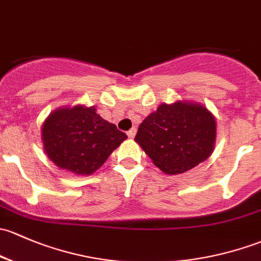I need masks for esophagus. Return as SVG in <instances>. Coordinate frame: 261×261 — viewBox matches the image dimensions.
<instances>
[{
  "mask_svg": "<svg viewBox=\"0 0 261 261\" xmlns=\"http://www.w3.org/2000/svg\"><path fill=\"white\" fill-rule=\"evenodd\" d=\"M135 134H136V128L135 127H133V128H130V130L127 131V136L130 139H133L134 136H135Z\"/></svg>",
  "mask_w": 261,
  "mask_h": 261,
  "instance_id": "34e87169",
  "label": "esophagus"
}]
</instances>
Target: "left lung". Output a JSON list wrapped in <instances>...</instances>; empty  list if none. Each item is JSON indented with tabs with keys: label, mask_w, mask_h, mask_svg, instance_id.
Instances as JSON below:
<instances>
[{
	"label": "left lung",
	"mask_w": 261,
	"mask_h": 261,
	"mask_svg": "<svg viewBox=\"0 0 261 261\" xmlns=\"http://www.w3.org/2000/svg\"><path fill=\"white\" fill-rule=\"evenodd\" d=\"M216 122L204 106L163 103L139 126L136 142L165 174H182L202 163L215 146Z\"/></svg>",
	"instance_id": "obj_1"
}]
</instances>
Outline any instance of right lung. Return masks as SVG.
I'll use <instances>...</instances> for the list:
<instances>
[{"label": "right lung", "instance_id": "add662e5", "mask_svg": "<svg viewBox=\"0 0 261 261\" xmlns=\"http://www.w3.org/2000/svg\"><path fill=\"white\" fill-rule=\"evenodd\" d=\"M126 139L127 135L96 114L95 108L59 109L42 126L48 159L77 175L94 174Z\"/></svg>", "mask_w": 261, "mask_h": 261}]
</instances>
